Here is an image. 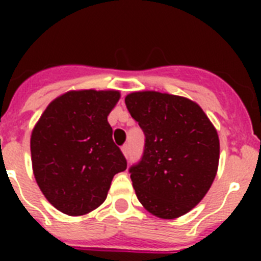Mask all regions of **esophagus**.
Instances as JSON below:
<instances>
[{"instance_id":"1","label":"esophagus","mask_w":261,"mask_h":261,"mask_svg":"<svg viewBox=\"0 0 261 261\" xmlns=\"http://www.w3.org/2000/svg\"><path fill=\"white\" fill-rule=\"evenodd\" d=\"M121 153L124 154V156H125V158L129 155V147L126 146V145H124V146L121 147Z\"/></svg>"}]
</instances>
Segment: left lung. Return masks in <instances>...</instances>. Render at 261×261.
<instances>
[{"label":"left lung","instance_id":"left-lung-1","mask_svg":"<svg viewBox=\"0 0 261 261\" xmlns=\"http://www.w3.org/2000/svg\"><path fill=\"white\" fill-rule=\"evenodd\" d=\"M125 105L146 137L141 162L129 170L138 201L158 218H179L213 184L220 162L217 129L202 108L184 96L135 91Z\"/></svg>","mask_w":261,"mask_h":261}]
</instances>
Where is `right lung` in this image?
Returning <instances> with one entry per match:
<instances>
[{"mask_svg": "<svg viewBox=\"0 0 261 261\" xmlns=\"http://www.w3.org/2000/svg\"><path fill=\"white\" fill-rule=\"evenodd\" d=\"M119 99L117 90H70L53 99L32 129L34 176L61 213L85 216L100 206L126 168L107 120Z\"/></svg>", "mask_w": 261, "mask_h": 261, "instance_id": "obj_1", "label": "right lung"}]
</instances>
